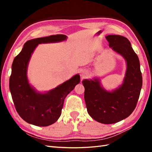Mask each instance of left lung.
Wrapping results in <instances>:
<instances>
[{
	"mask_svg": "<svg viewBox=\"0 0 152 152\" xmlns=\"http://www.w3.org/2000/svg\"><path fill=\"white\" fill-rule=\"evenodd\" d=\"M109 46L125 58L127 70L122 85L112 92L103 89L98 79L84 80V99L87 112L98 122L110 124L128 117L134 111L142 87L140 63L126 37L118 35L106 37Z\"/></svg>",
	"mask_w": 152,
	"mask_h": 152,
	"instance_id": "left-lung-1",
	"label": "left lung"
}]
</instances>
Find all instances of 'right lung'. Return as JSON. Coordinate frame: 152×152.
Returning <instances> with one entry per match:
<instances>
[{
  "label": "right lung",
  "instance_id": "1",
  "mask_svg": "<svg viewBox=\"0 0 152 152\" xmlns=\"http://www.w3.org/2000/svg\"><path fill=\"white\" fill-rule=\"evenodd\" d=\"M66 39V35L58 34L28 40L14 59L10 89L17 112L26 122L45 127L56 122L61 114L66 96L80 83V76L77 74L48 93L41 94L32 88L27 79L28 61L38 44L60 42Z\"/></svg>",
  "mask_w": 152,
  "mask_h": 152
}]
</instances>
